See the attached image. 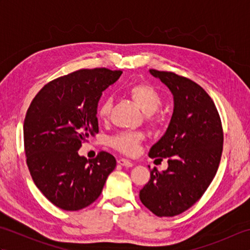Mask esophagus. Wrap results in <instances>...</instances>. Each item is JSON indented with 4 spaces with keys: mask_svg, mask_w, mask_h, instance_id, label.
Masks as SVG:
<instances>
[{
    "mask_svg": "<svg viewBox=\"0 0 250 250\" xmlns=\"http://www.w3.org/2000/svg\"><path fill=\"white\" fill-rule=\"evenodd\" d=\"M117 162H118V164H120V166L125 167H133V163H132V162L129 161V160H126V159H124V158L118 159V160H117Z\"/></svg>",
    "mask_w": 250,
    "mask_h": 250,
    "instance_id": "obj_1",
    "label": "esophagus"
}]
</instances>
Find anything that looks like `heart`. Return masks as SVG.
I'll list each match as a JSON object with an SVG mask.
<instances>
[{
    "label": "heart",
    "instance_id": "1",
    "mask_svg": "<svg viewBox=\"0 0 250 250\" xmlns=\"http://www.w3.org/2000/svg\"><path fill=\"white\" fill-rule=\"evenodd\" d=\"M125 94L133 101L137 107L145 113V120L151 128H157L161 122V114L157 110L161 104V97L150 83L140 82L132 83L125 90ZM113 98L106 97L102 100L98 116L101 120H107L113 110ZM145 134L139 131H122L108 139V145L114 149L128 156H134L140 150Z\"/></svg>",
    "mask_w": 250,
    "mask_h": 250
}]
</instances>
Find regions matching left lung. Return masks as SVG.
<instances>
[{
  "label": "left lung",
  "mask_w": 250,
  "mask_h": 250,
  "mask_svg": "<svg viewBox=\"0 0 250 250\" xmlns=\"http://www.w3.org/2000/svg\"><path fill=\"white\" fill-rule=\"evenodd\" d=\"M171 90L174 111L168 128L148 153L167 159V171L156 167L140 199L159 217L184 213L201 199L218 169L224 131L214 101L200 84L174 72L149 70Z\"/></svg>",
  "instance_id": "left-lung-1"
}]
</instances>
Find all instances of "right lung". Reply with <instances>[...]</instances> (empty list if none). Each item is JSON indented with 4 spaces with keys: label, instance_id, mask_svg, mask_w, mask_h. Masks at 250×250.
Returning <instances> with one entry per match:
<instances>
[{
    "label": "right lung",
    "instance_id": "add662e5",
    "mask_svg": "<svg viewBox=\"0 0 250 250\" xmlns=\"http://www.w3.org/2000/svg\"><path fill=\"white\" fill-rule=\"evenodd\" d=\"M121 74L97 67L58 77L40 90L26 110V164L36 187L61 209L79 210L93 203L116 167L108 152L87 160L78 149L99 133V100Z\"/></svg>",
    "mask_w": 250,
    "mask_h": 250
}]
</instances>
